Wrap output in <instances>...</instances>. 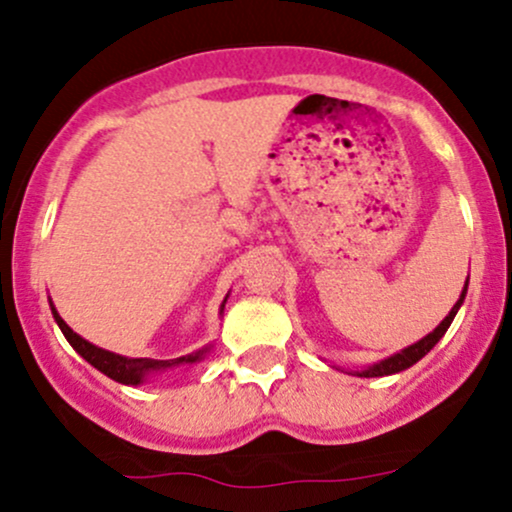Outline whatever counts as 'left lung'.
<instances>
[{
    "label": "left lung",
    "instance_id": "obj_1",
    "mask_svg": "<svg viewBox=\"0 0 512 512\" xmlns=\"http://www.w3.org/2000/svg\"><path fill=\"white\" fill-rule=\"evenodd\" d=\"M464 293H467V284H464V291H462V296H460V301L455 303V308L450 310L448 313V317H445L443 322H440V325L436 327V330H433L431 334H428V337H424L421 339V342H416V344H411L409 349H404V351H399V354H395V356H390V358H385V361H380V363H375L373 368H368V370H363V378H380V375H392V373H399V370H404V368H409V366H414L416 361H419V358H424L428 351L433 349V346H436L438 342H440V337H443L445 332H448V327H450V322L455 320V315H457V310H460V305H462V301H464Z\"/></svg>",
    "mask_w": 512,
    "mask_h": 512
}]
</instances>
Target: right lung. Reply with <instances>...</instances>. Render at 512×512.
<instances>
[{
	"instance_id": "obj_1",
	"label": "right lung",
	"mask_w": 512,
	"mask_h": 512,
	"mask_svg": "<svg viewBox=\"0 0 512 512\" xmlns=\"http://www.w3.org/2000/svg\"><path fill=\"white\" fill-rule=\"evenodd\" d=\"M52 315H55L57 325H60V330H62L64 337H67V342L72 344L74 349L79 351V354L84 356L93 368H98L101 373L108 375V378H113L122 385H139L146 378V375L154 373V370H163V368H170V366H180V363L199 361V358H202V354H204V351H197V354H192V356L170 358V361H154V358H127V356L113 354V351L98 349V346H93L91 342H86V339H81L79 334H76L72 327H69L67 322H64L60 315H57L55 308H52Z\"/></svg>"
}]
</instances>
